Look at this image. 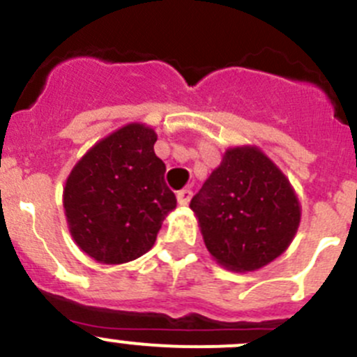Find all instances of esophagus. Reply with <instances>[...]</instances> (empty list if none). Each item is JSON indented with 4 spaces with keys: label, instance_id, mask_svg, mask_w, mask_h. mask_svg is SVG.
Wrapping results in <instances>:
<instances>
[{
    "label": "esophagus",
    "instance_id": "34e87169",
    "mask_svg": "<svg viewBox=\"0 0 357 357\" xmlns=\"http://www.w3.org/2000/svg\"><path fill=\"white\" fill-rule=\"evenodd\" d=\"M192 190H188V188H183V190H179L178 192V204L179 206H188V202H190V199H192Z\"/></svg>",
    "mask_w": 357,
    "mask_h": 357
}]
</instances>
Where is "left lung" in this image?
<instances>
[{
    "instance_id": "8db88e82",
    "label": "left lung",
    "mask_w": 357,
    "mask_h": 357,
    "mask_svg": "<svg viewBox=\"0 0 357 357\" xmlns=\"http://www.w3.org/2000/svg\"><path fill=\"white\" fill-rule=\"evenodd\" d=\"M209 255L234 272H252L288 249L302 207L284 172L258 146L225 151L190 202Z\"/></svg>"
}]
</instances>
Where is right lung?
Instances as JSON below:
<instances>
[{
    "instance_id": "obj_1",
    "label": "right lung",
    "mask_w": 357,
    "mask_h": 357,
    "mask_svg": "<svg viewBox=\"0 0 357 357\" xmlns=\"http://www.w3.org/2000/svg\"><path fill=\"white\" fill-rule=\"evenodd\" d=\"M155 141L151 127L127 123L98 141L66 179L62 206L69 234L96 261L120 265L143 256L176 207Z\"/></svg>"
}]
</instances>
